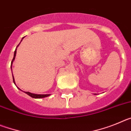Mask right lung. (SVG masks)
Returning <instances> with one entry per match:
<instances>
[{"mask_svg":"<svg viewBox=\"0 0 131 131\" xmlns=\"http://www.w3.org/2000/svg\"><path fill=\"white\" fill-rule=\"evenodd\" d=\"M24 39V37L22 38V39ZM22 39H21V40H22ZM20 44V43H19ZM19 45L17 46V47H16V50H15L14 51V58H13V60H12V63H11V68H12V62H13V61L15 59V57H16V50H17V48H18V47L19 46ZM13 81L14 83H15L14 82V77H13ZM25 93L27 94L29 96H30L31 97H32V98H45V97H47L48 96H50V94H33V93H31V92H25Z\"/></svg>","mask_w":131,"mask_h":131,"instance_id":"obj_1","label":"right lung"}]
</instances>
